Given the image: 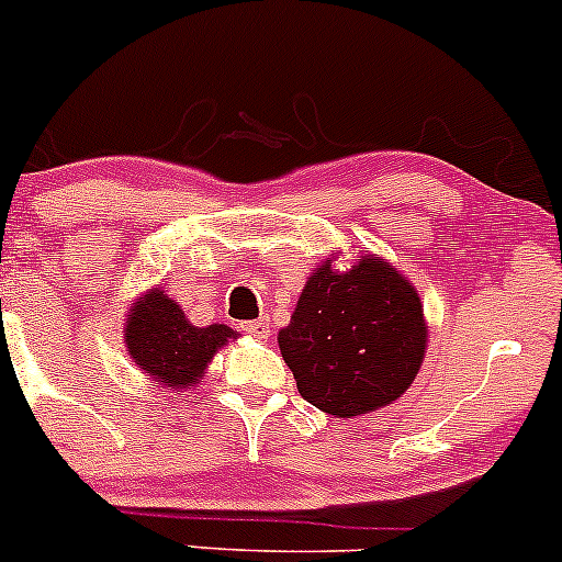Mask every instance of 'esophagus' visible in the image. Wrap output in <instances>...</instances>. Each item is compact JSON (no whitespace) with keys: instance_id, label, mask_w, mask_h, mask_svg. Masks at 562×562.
<instances>
[{"instance_id":"34e87169","label":"esophagus","mask_w":562,"mask_h":562,"mask_svg":"<svg viewBox=\"0 0 562 562\" xmlns=\"http://www.w3.org/2000/svg\"><path fill=\"white\" fill-rule=\"evenodd\" d=\"M240 329L248 335H257V338H268L270 322L265 319V316H259V319H254V322H243Z\"/></svg>"}]
</instances>
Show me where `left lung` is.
Here are the masks:
<instances>
[{
  "mask_svg": "<svg viewBox=\"0 0 562 562\" xmlns=\"http://www.w3.org/2000/svg\"><path fill=\"white\" fill-rule=\"evenodd\" d=\"M425 340L416 289L373 257L346 273L329 259L316 268L279 333L300 395L344 419L397 401L419 373Z\"/></svg>",
  "mask_w": 562,
  "mask_h": 562,
  "instance_id": "left-lung-1",
  "label": "left lung"
}]
</instances>
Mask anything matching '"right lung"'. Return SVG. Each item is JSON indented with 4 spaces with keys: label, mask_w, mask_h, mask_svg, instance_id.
<instances>
[{
    "label": "right lung",
    "mask_w": 562,
    "mask_h": 562,
    "mask_svg": "<svg viewBox=\"0 0 562 562\" xmlns=\"http://www.w3.org/2000/svg\"><path fill=\"white\" fill-rule=\"evenodd\" d=\"M229 338H235V333L224 324H189L183 311L159 289L137 300L126 322V349L132 360L172 390L192 386Z\"/></svg>",
    "instance_id": "add662e5"
}]
</instances>
